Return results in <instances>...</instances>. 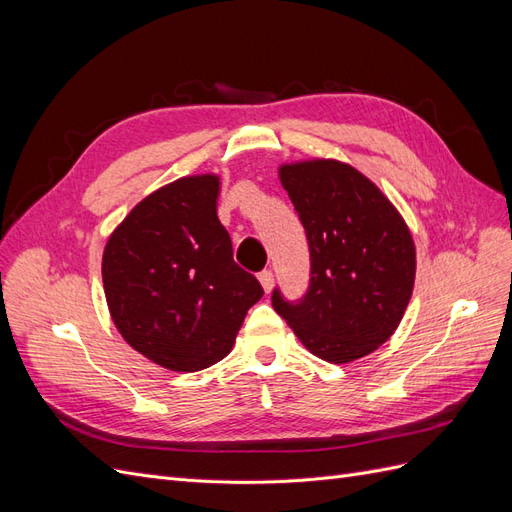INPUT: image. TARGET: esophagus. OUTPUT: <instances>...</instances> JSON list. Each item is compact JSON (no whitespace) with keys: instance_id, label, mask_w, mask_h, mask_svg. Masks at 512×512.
Here are the masks:
<instances>
[{"instance_id":"1","label":"esophagus","mask_w":512,"mask_h":512,"mask_svg":"<svg viewBox=\"0 0 512 512\" xmlns=\"http://www.w3.org/2000/svg\"><path fill=\"white\" fill-rule=\"evenodd\" d=\"M258 282L262 284V288H265V292L269 294L273 290V273L271 271H262L258 273Z\"/></svg>"}]
</instances>
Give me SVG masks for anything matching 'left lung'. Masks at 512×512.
I'll return each mask as SVG.
<instances>
[{
	"label": "left lung",
	"mask_w": 512,
	"mask_h": 512,
	"mask_svg": "<svg viewBox=\"0 0 512 512\" xmlns=\"http://www.w3.org/2000/svg\"><path fill=\"white\" fill-rule=\"evenodd\" d=\"M277 173L305 228L312 277L299 303L273 290V309L318 359H361L395 333L410 303V228L378 185L346 162L301 160Z\"/></svg>",
	"instance_id": "obj_1"
}]
</instances>
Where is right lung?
I'll return each instance as SVG.
<instances>
[{"label":"right lung","instance_id":"add662e5","mask_svg":"<svg viewBox=\"0 0 512 512\" xmlns=\"http://www.w3.org/2000/svg\"><path fill=\"white\" fill-rule=\"evenodd\" d=\"M220 177H181L138 203L102 254L106 305L121 337L170 371H200L235 346L247 309L262 297L232 260L218 218Z\"/></svg>","mask_w":512,"mask_h":512}]
</instances>
